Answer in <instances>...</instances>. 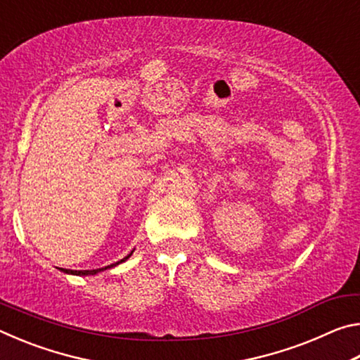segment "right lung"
Wrapping results in <instances>:
<instances>
[{
  "label": "right lung",
  "instance_id": "1",
  "mask_svg": "<svg viewBox=\"0 0 360 360\" xmlns=\"http://www.w3.org/2000/svg\"><path fill=\"white\" fill-rule=\"evenodd\" d=\"M133 254V251L127 255V257H124L122 260H119V262H115V264H112V265H108V266H103V268H96V270H65V268H62V271L63 273H68V275H76V276H89V275H96V273H100V271H105V270H108V268H112V266H115V265H119V264H122V262H125L127 259L130 257V255Z\"/></svg>",
  "mask_w": 360,
  "mask_h": 360
}]
</instances>
